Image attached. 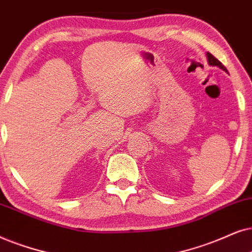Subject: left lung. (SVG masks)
<instances>
[{
  "mask_svg": "<svg viewBox=\"0 0 252 252\" xmlns=\"http://www.w3.org/2000/svg\"><path fill=\"white\" fill-rule=\"evenodd\" d=\"M206 56H207V61H209V64H210V65H216V66H219L220 69H222V70H223V71H227V69L224 68V65L222 64V63H221L218 59L214 58V56L212 55V54H211V53H207V54H206Z\"/></svg>",
  "mask_w": 252,
  "mask_h": 252,
  "instance_id": "left-lung-1",
  "label": "left lung"
}]
</instances>
